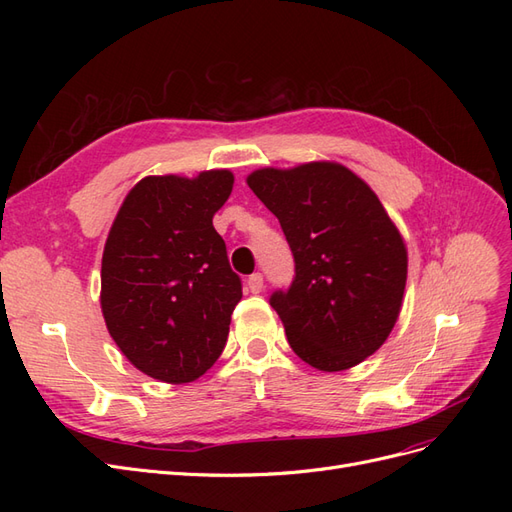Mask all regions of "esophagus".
I'll return each mask as SVG.
<instances>
[{
  "instance_id": "1",
  "label": "esophagus",
  "mask_w": 512,
  "mask_h": 512,
  "mask_svg": "<svg viewBox=\"0 0 512 512\" xmlns=\"http://www.w3.org/2000/svg\"><path fill=\"white\" fill-rule=\"evenodd\" d=\"M262 286H265V280H262L260 273H252L250 277H247V290H250L252 294L262 292Z\"/></svg>"
}]
</instances>
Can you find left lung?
Segmentation results:
<instances>
[{
    "mask_svg": "<svg viewBox=\"0 0 512 512\" xmlns=\"http://www.w3.org/2000/svg\"><path fill=\"white\" fill-rule=\"evenodd\" d=\"M247 185L294 256L292 284L269 299L290 348L320 371L359 365L386 342L404 299L408 252L389 213L335 162L260 168Z\"/></svg>",
    "mask_w": 512,
    "mask_h": 512,
    "instance_id": "1",
    "label": "left lung"
}]
</instances>
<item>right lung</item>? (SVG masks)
Segmentation results:
<instances>
[{"label": "right lung", "instance_id": "right-lung-1", "mask_svg": "<svg viewBox=\"0 0 512 512\" xmlns=\"http://www.w3.org/2000/svg\"><path fill=\"white\" fill-rule=\"evenodd\" d=\"M230 170L138 181L102 254L106 329L143 374L183 384L220 359L241 277L230 269L213 215L232 192Z\"/></svg>", "mask_w": 512, "mask_h": 512}]
</instances>
